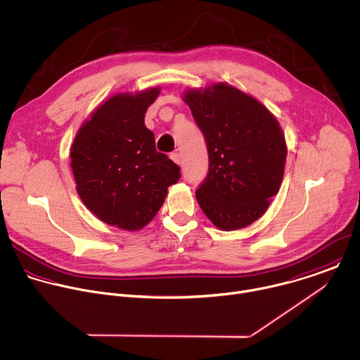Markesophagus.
Returning a JSON list of instances; mask_svg holds the SVG:
<instances>
[{
    "label": "esophagus",
    "mask_w": 360,
    "mask_h": 360,
    "mask_svg": "<svg viewBox=\"0 0 360 360\" xmlns=\"http://www.w3.org/2000/svg\"><path fill=\"white\" fill-rule=\"evenodd\" d=\"M170 159L174 162V163H177V165H180V155L177 153V152H174V153H172L170 155Z\"/></svg>",
    "instance_id": "1"
}]
</instances>
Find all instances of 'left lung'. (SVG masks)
I'll return each instance as SVG.
<instances>
[{"label": "left lung", "mask_w": 360, "mask_h": 360, "mask_svg": "<svg viewBox=\"0 0 360 360\" xmlns=\"http://www.w3.org/2000/svg\"><path fill=\"white\" fill-rule=\"evenodd\" d=\"M208 150L198 205L222 231L260 218L278 193L287 146L277 120L256 98L225 83L184 94Z\"/></svg>", "instance_id": "8db88e82"}]
</instances>
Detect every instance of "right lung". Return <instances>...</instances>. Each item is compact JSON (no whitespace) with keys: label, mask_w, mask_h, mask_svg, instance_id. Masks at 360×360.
Returning a JSON list of instances; mask_svg holds the SVG:
<instances>
[{"label":"right lung","mask_w":360,"mask_h":360,"mask_svg":"<svg viewBox=\"0 0 360 360\" xmlns=\"http://www.w3.org/2000/svg\"><path fill=\"white\" fill-rule=\"evenodd\" d=\"M159 89L117 94L100 105L72 145V170L84 205L103 222L138 231L148 225L180 179V167L156 150L145 127Z\"/></svg>","instance_id":"obj_1"}]
</instances>
